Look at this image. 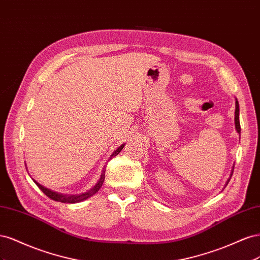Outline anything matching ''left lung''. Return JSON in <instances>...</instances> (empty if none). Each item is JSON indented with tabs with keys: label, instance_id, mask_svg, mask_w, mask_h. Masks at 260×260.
Segmentation results:
<instances>
[{
	"label": "left lung",
	"instance_id": "left-lung-1",
	"mask_svg": "<svg viewBox=\"0 0 260 260\" xmlns=\"http://www.w3.org/2000/svg\"><path fill=\"white\" fill-rule=\"evenodd\" d=\"M240 108H239V102L238 100L235 99V116H234V123H235V129H237L238 133H241V125H240ZM232 174H233V169L231 171V175H230V178L228 179L225 185H228V183H229V181L232 177Z\"/></svg>",
	"mask_w": 260,
	"mask_h": 260
}]
</instances>
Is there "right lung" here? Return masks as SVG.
<instances>
[{
  "label": "right lung",
  "instance_id": "add662e5",
  "mask_svg": "<svg viewBox=\"0 0 260 260\" xmlns=\"http://www.w3.org/2000/svg\"><path fill=\"white\" fill-rule=\"evenodd\" d=\"M124 144H122L121 146L118 147L116 151L112 154V156L109 157V158H113V157L117 156L118 154H119L121 152V149L123 148ZM105 167L103 169V171H102V175H101V178L100 180L98 181V183L94 185L91 190H89L88 192H84V193H81V194H77V195H73V194H61V193H57V192H53L51 190H49L48 187H44L43 185L39 184L37 181H35V183L38 185V187L40 188V190L48 196V198H50L51 200L53 201H56V202H60V203H66V204H75V203H80L86 199L91 198V196H93L94 194H95L96 192H99V190L101 188V186L103 185V182L105 180Z\"/></svg>",
  "mask_w": 260,
  "mask_h": 260
}]
</instances>
